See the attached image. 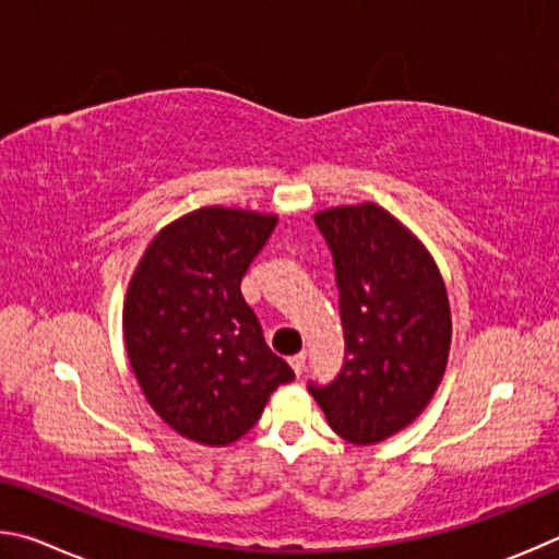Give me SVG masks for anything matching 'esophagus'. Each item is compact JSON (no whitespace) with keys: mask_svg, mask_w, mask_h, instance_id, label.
Masks as SVG:
<instances>
[{"mask_svg":"<svg viewBox=\"0 0 559 559\" xmlns=\"http://www.w3.org/2000/svg\"><path fill=\"white\" fill-rule=\"evenodd\" d=\"M305 364H307V354H305V350H301V354H295V356L289 358V366L295 368V373H297V376H301V370H305Z\"/></svg>","mask_w":559,"mask_h":559,"instance_id":"1","label":"esophagus"}]
</instances>
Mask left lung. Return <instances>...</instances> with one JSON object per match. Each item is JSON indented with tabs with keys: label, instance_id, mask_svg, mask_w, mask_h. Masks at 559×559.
I'll use <instances>...</instances> for the list:
<instances>
[{
	"label": "left lung",
	"instance_id": "left-lung-1",
	"mask_svg": "<svg viewBox=\"0 0 559 559\" xmlns=\"http://www.w3.org/2000/svg\"><path fill=\"white\" fill-rule=\"evenodd\" d=\"M334 254L346 356L326 385L309 383L329 427L350 444L397 435L442 383L452 311L432 254L376 203L314 215Z\"/></svg>",
	"mask_w": 559,
	"mask_h": 559
}]
</instances>
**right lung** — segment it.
<instances>
[{"instance_id": "obj_1", "label": "right lung", "mask_w": 559, "mask_h": 559, "mask_svg": "<svg viewBox=\"0 0 559 559\" xmlns=\"http://www.w3.org/2000/svg\"><path fill=\"white\" fill-rule=\"evenodd\" d=\"M277 215L205 209L181 215L144 250L122 329L136 383L174 432L225 447L250 432L270 395L295 380L264 344L240 282Z\"/></svg>"}]
</instances>
